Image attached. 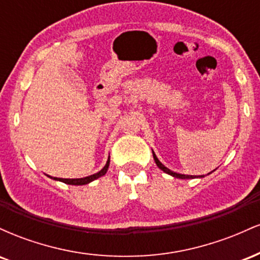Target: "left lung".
Returning a JSON list of instances; mask_svg holds the SVG:
<instances>
[{
    "instance_id": "1",
    "label": "left lung",
    "mask_w": 260,
    "mask_h": 260,
    "mask_svg": "<svg viewBox=\"0 0 260 260\" xmlns=\"http://www.w3.org/2000/svg\"><path fill=\"white\" fill-rule=\"evenodd\" d=\"M153 156H154V160H155V162H156L157 168H159L160 170H162V171H164V172H166V174H169V175L174 176V177H176V178H182V180H186V178H193V176L177 174V172H174V171H171V170H169L168 168H165V166H164L160 162L159 159H157V157H156V155L154 154V151H153ZM201 177H202V176H201Z\"/></svg>"
}]
</instances>
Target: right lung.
Segmentation results:
<instances>
[{"label":"right lung","mask_w":260,"mask_h":260,"mask_svg":"<svg viewBox=\"0 0 260 260\" xmlns=\"http://www.w3.org/2000/svg\"><path fill=\"white\" fill-rule=\"evenodd\" d=\"M109 165H110V156H109V160H107L106 165L104 166V169L101 170V171L96 172V174L90 175V176H88V177H83V178H72V180H71V178H56V177L53 178V180L61 181V182H63V183H67V184H74V186H82V184H88V183H90L91 181L96 180V178H99V177H101V176L105 175L107 169H109Z\"/></svg>","instance_id":"right-lung-1"}]
</instances>
